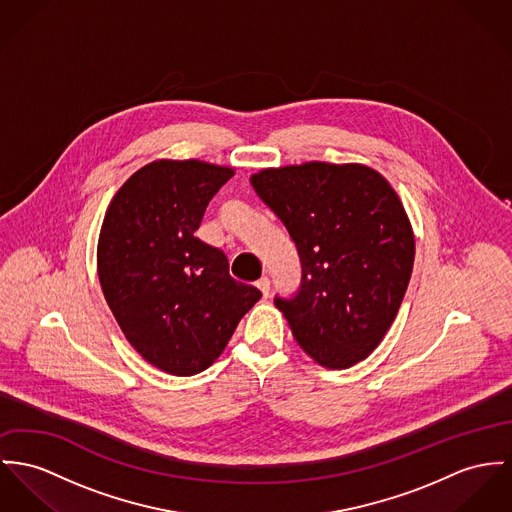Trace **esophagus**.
I'll return each mask as SVG.
<instances>
[{
  "mask_svg": "<svg viewBox=\"0 0 512 512\" xmlns=\"http://www.w3.org/2000/svg\"><path fill=\"white\" fill-rule=\"evenodd\" d=\"M255 284H257V288L263 292V296L267 298V296H269V290H271V280H269L267 276H261Z\"/></svg>",
  "mask_w": 512,
  "mask_h": 512,
  "instance_id": "esophagus-1",
  "label": "esophagus"
}]
</instances>
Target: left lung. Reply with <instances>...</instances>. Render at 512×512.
Listing matches in <instances>:
<instances>
[{
    "mask_svg": "<svg viewBox=\"0 0 512 512\" xmlns=\"http://www.w3.org/2000/svg\"><path fill=\"white\" fill-rule=\"evenodd\" d=\"M298 247L302 288L276 298L296 343L329 370L372 353L405 296L415 236L384 175L364 163L306 161L249 177Z\"/></svg>",
    "mask_w": 512,
    "mask_h": 512,
    "instance_id": "obj_1",
    "label": "left lung"
}]
</instances>
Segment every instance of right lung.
Returning <instances> with one entry per match:
<instances>
[{
  "label": "right lung",
  "mask_w": 512,
  "mask_h": 512,
  "mask_svg": "<svg viewBox=\"0 0 512 512\" xmlns=\"http://www.w3.org/2000/svg\"><path fill=\"white\" fill-rule=\"evenodd\" d=\"M234 173L202 159H156L124 181L101 224L105 300L134 351L173 376L214 364L261 298L230 276L220 249L195 236L210 198Z\"/></svg>",
  "instance_id": "obj_1"
}]
</instances>
